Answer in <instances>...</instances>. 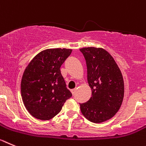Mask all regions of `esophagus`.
I'll return each mask as SVG.
<instances>
[{
  "label": "esophagus",
  "instance_id": "34e87169",
  "mask_svg": "<svg viewBox=\"0 0 146 146\" xmlns=\"http://www.w3.org/2000/svg\"><path fill=\"white\" fill-rule=\"evenodd\" d=\"M76 89H71V92H72V94H75V92H76Z\"/></svg>",
  "mask_w": 146,
  "mask_h": 146
}]
</instances>
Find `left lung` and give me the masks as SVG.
Segmentation results:
<instances>
[{
    "instance_id": "8db88e82",
    "label": "left lung",
    "mask_w": 146,
    "mask_h": 146,
    "mask_svg": "<svg viewBox=\"0 0 146 146\" xmlns=\"http://www.w3.org/2000/svg\"><path fill=\"white\" fill-rule=\"evenodd\" d=\"M87 67V80L92 97L80 108L86 119L101 123L112 118L121 106L124 84L121 70L110 54L103 48L80 49Z\"/></svg>"
}]
</instances>
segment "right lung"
Returning a JSON list of instances; mask_svg holds the SVG:
<instances>
[{"instance_id":"1","label":"right lung","mask_w":146,"mask_h":146,"mask_svg":"<svg viewBox=\"0 0 146 146\" xmlns=\"http://www.w3.org/2000/svg\"><path fill=\"white\" fill-rule=\"evenodd\" d=\"M71 49L49 48L38 54L25 70L21 93L28 112L38 119L49 120L57 115L72 97L60 72Z\"/></svg>"}]
</instances>
